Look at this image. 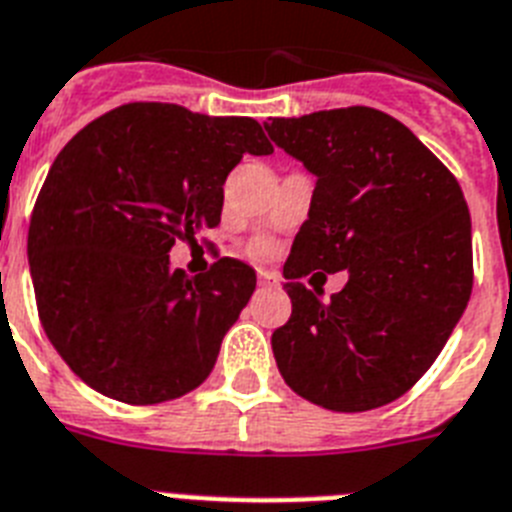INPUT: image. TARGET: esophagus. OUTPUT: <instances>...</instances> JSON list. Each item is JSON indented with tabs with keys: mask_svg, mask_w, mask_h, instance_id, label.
<instances>
[{
	"mask_svg": "<svg viewBox=\"0 0 512 512\" xmlns=\"http://www.w3.org/2000/svg\"><path fill=\"white\" fill-rule=\"evenodd\" d=\"M257 283H260L263 289H276L278 276H273V273H268V270H260V273H257Z\"/></svg>",
	"mask_w": 512,
	"mask_h": 512,
	"instance_id": "obj_1",
	"label": "esophagus"
}]
</instances>
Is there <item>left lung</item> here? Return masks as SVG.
Returning <instances> with one entry per match:
<instances>
[{
  "label": "left lung",
  "instance_id": "left-lung-1",
  "mask_svg": "<svg viewBox=\"0 0 512 512\" xmlns=\"http://www.w3.org/2000/svg\"><path fill=\"white\" fill-rule=\"evenodd\" d=\"M265 130L317 179L283 265L291 317L270 338L278 372L322 409L385 406L432 367L471 296L461 187L406 124L369 106ZM338 269L350 281L328 303L298 283Z\"/></svg>",
  "mask_w": 512,
  "mask_h": 512
}]
</instances>
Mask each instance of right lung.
Instances as JSON below:
<instances>
[{
    "label": "right lung",
    "instance_id": "add662e5",
    "mask_svg": "<svg viewBox=\"0 0 512 512\" xmlns=\"http://www.w3.org/2000/svg\"><path fill=\"white\" fill-rule=\"evenodd\" d=\"M244 153H273L255 119L127 103L51 163L30 218V278L46 336L85 385L150 406L216 367L255 270L221 257L187 276L169 252L221 223L223 182Z\"/></svg>",
    "mask_w": 512,
    "mask_h": 512
}]
</instances>
